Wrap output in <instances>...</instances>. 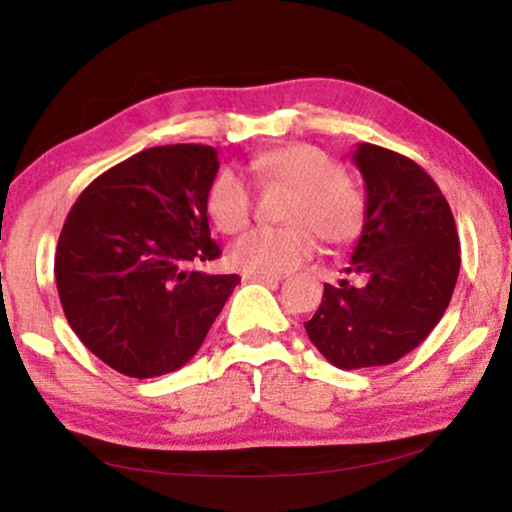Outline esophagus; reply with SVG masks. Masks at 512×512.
I'll return each instance as SVG.
<instances>
[{
    "label": "esophagus",
    "mask_w": 512,
    "mask_h": 512,
    "mask_svg": "<svg viewBox=\"0 0 512 512\" xmlns=\"http://www.w3.org/2000/svg\"><path fill=\"white\" fill-rule=\"evenodd\" d=\"M245 281H257V283H278L281 281V276L276 274H257V271H250V274L243 276Z\"/></svg>",
    "instance_id": "34e87169"
}]
</instances>
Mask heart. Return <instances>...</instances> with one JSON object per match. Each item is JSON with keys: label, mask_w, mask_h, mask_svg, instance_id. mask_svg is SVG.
Segmentation results:
<instances>
[{"label": "heart", "mask_w": 512, "mask_h": 512, "mask_svg": "<svg viewBox=\"0 0 512 512\" xmlns=\"http://www.w3.org/2000/svg\"><path fill=\"white\" fill-rule=\"evenodd\" d=\"M248 170L262 187L292 189L285 227H264L231 245V264L257 274H285L318 250L320 236L332 245L353 243L367 224V196L346 177L337 159L313 145H285L252 156ZM210 220L224 234L250 224L252 192L234 170H222L206 194Z\"/></svg>", "instance_id": "b5f03b06"}]
</instances>
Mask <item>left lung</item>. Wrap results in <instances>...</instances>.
<instances>
[{"label": "left lung", "instance_id": "8db88e82", "mask_svg": "<svg viewBox=\"0 0 512 512\" xmlns=\"http://www.w3.org/2000/svg\"><path fill=\"white\" fill-rule=\"evenodd\" d=\"M353 163L365 180L367 224L346 274L363 288L325 283L306 335L339 370L391 365L440 323L459 278V234L440 187L391 149L360 142Z\"/></svg>", "mask_w": 512, "mask_h": 512}]
</instances>
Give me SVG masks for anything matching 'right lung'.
<instances>
[{
    "label": "right lung",
    "mask_w": 512,
    "mask_h": 512,
    "mask_svg": "<svg viewBox=\"0 0 512 512\" xmlns=\"http://www.w3.org/2000/svg\"><path fill=\"white\" fill-rule=\"evenodd\" d=\"M208 145H163L121 161L74 203L56 248L65 318L88 351L126 377L180 370L241 278L192 269L220 257L206 194Z\"/></svg>",
    "instance_id": "add662e5"
}]
</instances>
